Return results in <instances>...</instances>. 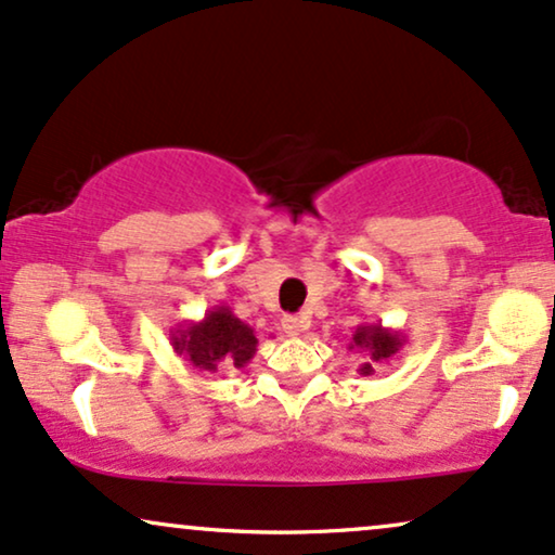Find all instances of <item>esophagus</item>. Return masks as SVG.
<instances>
[{
  "mask_svg": "<svg viewBox=\"0 0 555 555\" xmlns=\"http://www.w3.org/2000/svg\"><path fill=\"white\" fill-rule=\"evenodd\" d=\"M282 327L289 338H297V335H301L307 327H310V318H305V314H286L282 320Z\"/></svg>",
  "mask_w": 555,
  "mask_h": 555,
  "instance_id": "esophagus-1",
  "label": "esophagus"
}]
</instances>
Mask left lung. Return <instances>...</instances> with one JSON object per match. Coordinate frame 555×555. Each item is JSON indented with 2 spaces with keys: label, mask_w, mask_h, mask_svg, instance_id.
I'll return each instance as SVG.
<instances>
[{
  "label": "left lung",
  "mask_w": 555,
  "mask_h": 555,
  "mask_svg": "<svg viewBox=\"0 0 555 555\" xmlns=\"http://www.w3.org/2000/svg\"><path fill=\"white\" fill-rule=\"evenodd\" d=\"M404 343L406 340L402 333L384 327L382 322H361V325L356 327L348 348L359 350V353H366V361L361 363L359 371L363 376H369V374H374V369L378 366V363H387L395 359Z\"/></svg>",
  "instance_id": "1"
}]
</instances>
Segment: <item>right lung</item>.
<instances>
[{"label":"right lung","mask_w":555,"mask_h":555,"mask_svg":"<svg viewBox=\"0 0 555 555\" xmlns=\"http://www.w3.org/2000/svg\"><path fill=\"white\" fill-rule=\"evenodd\" d=\"M173 350L202 374L222 369H243L256 356L258 338L254 327L235 318L228 305L207 310L199 322H184L171 333Z\"/></svg>","instance_id":"add662e5"}]
</instances>
